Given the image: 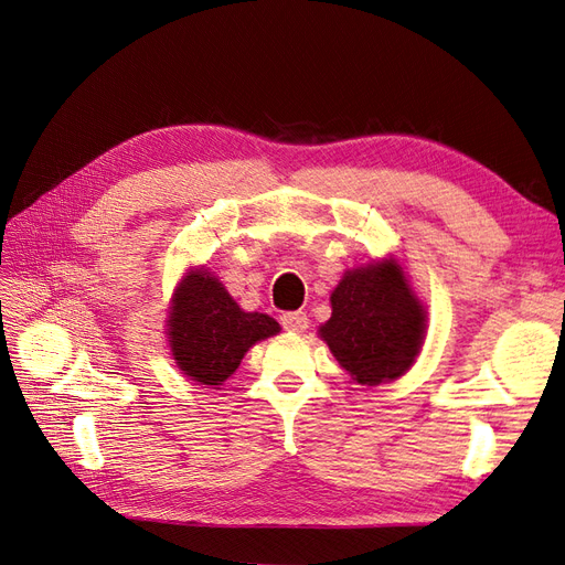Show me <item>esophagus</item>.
I'll list each match as a JSON object with an SVG mask.
<instances>
[{
  "label": "esophagus",
  "mask_w": 565,
  "mask_h": 565,
  "mask_svg": "<svg viewBox=\"0 0 565 565\" xmlns=\"http://www.w3.org/2000/svg\"><path fill=\"white\" fill-rule=\"evenodd\" d=\"M280 322H282V328H285L287 332H303L306 328H309V318H306L303 311L282 313V316H280Z\"/></svg>",
  "instance_id": "esophagus-1"
}]
</instances>
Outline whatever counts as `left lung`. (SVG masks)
Segmentation results:
<instances>
[{"label": "left lung", "instance_id": "1", "mask_svg": "<svg viewBox=\"0 0 565 565\" xmlns=\"http://www.w3.org/2000/svg\"><path fill=\"white\" fill-rule=\"evenodd\" d=\"M320 337L358 384L396 380L422 349L426 313L393 262L349 270L332 292Z\"/></svg>", "mask_w": 565, "mask_h": 565}]
</instances>
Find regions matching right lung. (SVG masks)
<instances>
[{
	"label": "right lung",
	"mask_w": 565,
	"mask_h": 565,
	"mask_svg": "<svg viewBox=\"0 0 565 565\" xmlns=\"http://www.w3.org/2000/svg\"><path fill=\"white\" fill-rule=\"evenodd\" d=\"M167 322L177 365L204 386L226 382L256 341L280 332L270 316L245 313L204 270L185 276Z\"/></svg>",
	"instance_id": "right-lung-1"
}]
</instances>
